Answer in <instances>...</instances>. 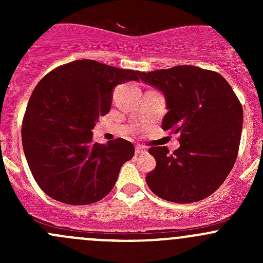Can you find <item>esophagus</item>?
Masks as SVG:
<instances>
[{"mask_svg": "<svg viewBox=\"0 0 263 263\" xmlns=\"http://www.w3.org/2000/svg\"><path fill=\"white\" fill-rule=\"evenodd\" d=\"M145 148L144 147H141V146H136V154L137 155H139V154H142V153H145Z\"/></svg>", "mask_w": 263, "mask_h": 263, "instance_id": "obj_1", "label": "esophagus"}]
</instances>
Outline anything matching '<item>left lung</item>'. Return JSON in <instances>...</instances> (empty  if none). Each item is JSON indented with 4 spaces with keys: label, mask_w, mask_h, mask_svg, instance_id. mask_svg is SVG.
I'll use <instances>...</instances> for the list:
<instances>
[{
    "label": "left lung",
    "mask_w": 263,
    "mask_h": 263,
    "mask_svg": "<svg viewBox=\"0 0 263 263\" xmlns=\"http://www.w3.org/2000/svg\"><path fill=\"white\" fill-rule=\"evenodd\" d=\"M164 92L168 113L161 127L179 135L181 146L148 153L156 166L146 174L151 191L163 200L190 203L213 195L234 166L239 150L243 108L229 82L211 70L181 65L140 72Z\"/></svg>",
    "instance_id": "1"
}]
</instances>
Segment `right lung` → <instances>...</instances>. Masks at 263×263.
I'll use <instances>...</instances> for the list:
<instances>
[{
  "instance_id": "right-lung-1",
  "label": "right lung",
  "mask_w": 263,
  "mask_h": 263,
  "mask_svg": "<svg viewBox=\"0 0 263 263\" xmlns=\"http://www.w3.org/2000/svg\"><path fill=\"white\" fill-rule=\"evenodd\" d=\"M139 71L78 60L47 73L26 105L21 139L31 174L46 195L68 205H89L115 187L134 145L92 141L91 129L112 104L113 87L139 80Z\"/></svg>"
}]
</instances>
